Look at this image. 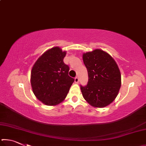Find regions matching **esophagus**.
Listing matches in <instances>:
<instances>
[{
  "instance_id": "34e87169",
  "label": "esophagus",
  "mask_w": 146,
  "mask_h": 146,
  "mask_svg": "<svg viewBox=\"0 0 146 146\" xmlns=\"http://www.w3.org/2000/svg\"><path fill=\"white\" fill-rule=\"evenodd\" d=\"M75 82L76 83H78L79 82V78H78V76H76V77L75 78Z\"/></svg>"
}]
</instances>
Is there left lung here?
<instances>
[{"label":"left lung","mask_w":146,"mask_h":146,"mask_svg":"<svg viewBox=\"0 0 146 146\" xmlns=\"http://www.w3.org/2000/svg\"><path fill=\"white\" fill-rule=\"evenodd\" d=\"M88 73V84L80 85L83 97L92 106L104 108L115 99L121 86V75L111 56L100 49L83 54Z\"/></svg>","instance_id":"8db88e82"}]
</instances>
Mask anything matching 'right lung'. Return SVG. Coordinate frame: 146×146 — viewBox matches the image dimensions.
I'll use <instances>...</instances> for the list:
<instances>
[{
  "label": "right lung",
  "mask_w": 146,
  "mask_h": 146,
  "mask_svg": "<svg viewBox=\"0 0 146 146\" xmlns=\"http://www.w3.org/2000/svg\"><path fill=\"white\" fill-rule=\"evenodd\" d=\"M66 51L55 47L46 51L35 63L31 84L38 99L48 106L64 100L75 79L69 76V66L64 62Z\"/></svg>",
  "instance_id": "1"
}]
</instances>
